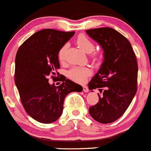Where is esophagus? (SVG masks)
I'll return each mask as SVG.
<instances>
[{
	"label": "esophagus",
	"instance_id": "34e87169",
	"mask_svg": "<svg viewBox=\"0 0 151 151\" xmlns=\"http://www.w3.org/2000/svg\"><path fill=\"white\" fill-rule=\"evenodd\" d=\"M83 91L85 92V93H88L89 92L88 87H87V86H84V87H83Z\"/></svg>",
	"mask_w": 151,
	"mask_h": 151
}]
</instances>
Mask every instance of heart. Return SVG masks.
Returning <instances> with one entry per match:
<instances>
[{
    "label": "heart",
    "instance_id": "heart-1",
    "mask_svg": "<svg viewBox=\"0 0 151 151\" xmlns=\"http://www.w3.org/2000/svg\"><path fill=\"white\" fill-rule=\"evenodd\" d=\"M77 44L81 50L87 53L92 52L95 50L94 44L84 35H78L77 38ZM67 47H68V44H65L58 52V59L61 62L64 61L65 52ZM90 75H91V70L87 67H73L67 73L69 78L78 83H84L87 77L90 76Z\"/></svg>",
    "mask_w": 151,
    "mask_h": 151
}]
</instances>
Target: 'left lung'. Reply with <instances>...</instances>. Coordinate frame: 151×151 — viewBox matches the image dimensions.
<instances>
[{"label":"left lung","instance_id":"8db88e82","mask_svg":"<svg viewBox=\"0 0 151 151\" xmlns=\"http://www.w3.org/2000/svg\"><path fill=\"white\" fill-rule=\"evenodd\" d=\"M104 50L101 67L89 82L90 90L99 88V102L89 109L93 119L102 124L119 119L137 91L138 65L128 40L110 27L86 30ZM93 91V90H92Z\"/></svg>","mask_w":151,"mask_h":151}]
</instances>
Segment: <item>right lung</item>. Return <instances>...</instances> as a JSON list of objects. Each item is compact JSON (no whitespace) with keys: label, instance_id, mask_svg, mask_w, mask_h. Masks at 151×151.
Listing matches in <instances>:
<instances>
[{"label":"right lung","instance_id":"right-lung-1","mask_svg":"<svg viewBox=\"0 0 151 151\" xmlns=\"http://www.w3.org/2000/svg\"><path fill=\"white\" fill-rule=\"evenodd\" d=\"M75 32L52 29L40 30L26 40L15 57V83L27 113L36 121L50 124L61 116L64 99L72 92H81V85L66 78L58 87L49 83L59 73L58 52L74 35Z\"/></svg>","mask_w":151,"mask_h":151}]
</instances>
